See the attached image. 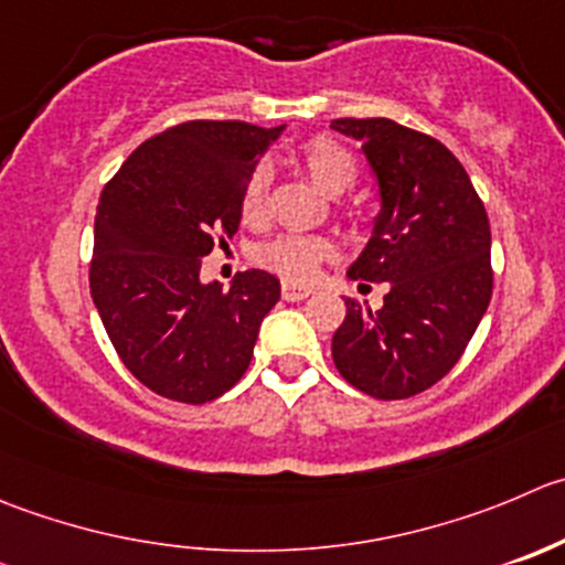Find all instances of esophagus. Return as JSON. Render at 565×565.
I'll list each match as a JSON object with an SVG mask.
<instances>
[{"label": "esophagus", "instance_id": "esophagus-1", "mask_svg": "<svg viewBox=\"0 0 565 565\" xmlns=\"http://www.w3.org/2000/svg\"><path fill=\"white\" fill-rule=\"evenodd\" d=\"M311 295V287H303V284H292V281H284L281 284V298L284 300H303Z\"/></svg>", "mask_w": 565, "mask_h": 565}]
</instances>
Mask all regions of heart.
<instances>
[{
  "mask_svg": "<svg viewBox=\"0 0 565 565\" xmlns=\"http://www.w3.org/2000/svg\"><path fill=\"white\" fill-rule=\"evenodd\" d=\"M300 166L306 177L317 184L326 195H342L359 182V157L344 143L333 137H311L300 149ZM267 190H270V173L267 168H256L248 177L239 199V212L245 223H262L267 215ZM333 254L331 239L326 237H303V234H281L270 243L256 248V262L267 270L278 273L289 281H303L315 276L322 259Z\"/></svg>",
  "mask_w": 565,
  "mask_h": 565,
  "instance_id": "b5f03b06",
  "label": "heart"
}]
</instances>
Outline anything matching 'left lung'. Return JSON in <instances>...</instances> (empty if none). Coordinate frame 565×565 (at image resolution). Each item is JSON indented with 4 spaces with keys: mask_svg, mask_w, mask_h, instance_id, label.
<instances>
[{
    "mask_svg": "<svg viewBox=\"0 0 565 565\" xmlns=\"http://www.w3.org/2000/svg\"><path fill=\"white\" fill-rule=\"evenodd\" d=\"M331 129L359 140L381 195L370 243L348 276L388 284L375 311L344 300L333 364L370 397H414L458 364L489 309V215L436 137L388 118H337Z\"/></svg>",
    "mask_w": 565,
    "mask_h": 565,
    "instance_id": "left-lung-1",
    "label": "left lung"
}]
</instances>
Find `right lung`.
Returning <instances> with one entry per match:
<instances>
[{
	"label": "right lung",
	"mask_w": 565,
	"mask_h": 565,
	"mask_svg": "<svg viewBox=\"0 0 565 565\" xmlns=\"http://www.w3.org/2000/svg\"><path fill=\"white\" fill-rule=\"evenodd\" d=\"M284 131L245 120H188L149 137L102 190L90 295L115 353L151 392L210 403L245 375L259 326L281 298L267 270L223 292L201 259L239 228V199Z\"/></svg>",
	"instance_id": "right-lung-1"
}]
</instances>
